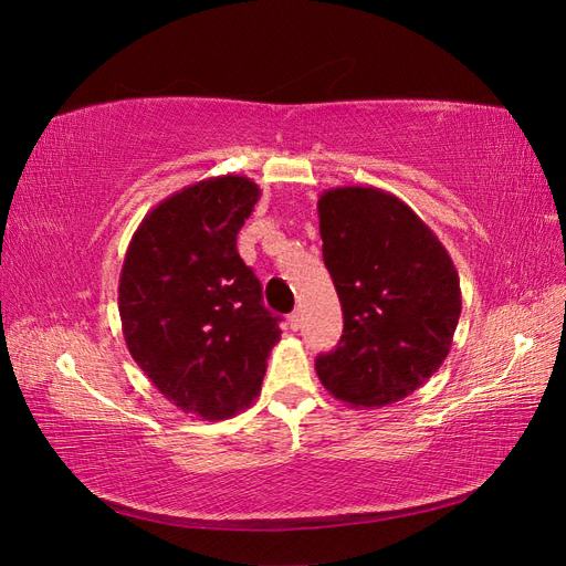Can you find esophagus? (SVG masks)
Instances as JSON below:
<instances>
[{"mask_svg": "<svg viewBox=\"0 0 566 566\" xmlns=\"http://www.w3.org/2000/svg\"><path fill=\"white\" fill-rule=\"evenodd\" d=\"M300 323H302V314L300 312H293L287 316V325H290V331H297L300 328Z\"/></svg>", "mask_w": 566, "mask_h": 566, "instance_id": "1", "label": "esophagus"}]
</instances>
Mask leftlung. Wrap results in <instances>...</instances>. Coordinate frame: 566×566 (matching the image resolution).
Segmentation results:
<instances>
[{
  "instance_id": "left-lung-1",
  "label": "left lung",
  "mask_w": 566,
  "mask_h": 566,
  "mask_svg": "<svg viewBox=\"0 0 566 566\" xmlns=\"http://www.w3.org/2000/svg\"><path fill=\"white\" fill-rule=\"evenodd\" d=\"M323 262L345 316L316 373L335 399L382 408L422 387L449 356L460 279L434 231L375 186H337L318 198Z\"/></svg>"
}]
</instances>
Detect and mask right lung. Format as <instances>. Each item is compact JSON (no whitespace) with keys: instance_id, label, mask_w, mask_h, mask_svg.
I'll return each mask as SVG.
<instances>
[{"instance_id":"right-lung-1","label":"right lung","mask_w":566,"mask_h":566,"mask_svg":"<svg viewBox=\"0 0 566 566\" xmlns=\"http://www.w3.org/2000/svg\"><path fill=\"white\" fill-rule=\"evenodd\" d=\"M260 196L241 175L181 188L144 217L119 273L132 358L165 399L202 420H227L260 397L281 339V318L235 248Z\"/></svg>"}]
</instances>
